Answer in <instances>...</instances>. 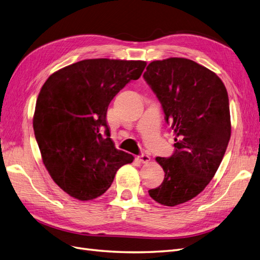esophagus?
<instances>
[{"label": "esophagus", "mask_w": 260, "mask_h": 260, "mask_svg": "<svg viewBox=\"0 0 260 260\" xmlns=\"http://www.w3.org/2000/svg\"><path fill=\"white\" fill-rule=\"evenodd\" d=\"M139 160L142 162V164H147L149 160H151V157H149L148 155H145V154H141L139 157Z\"/></svg>", "instance_id": "obj_1"}]
</instances>
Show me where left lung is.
I'll return each mask as SVG.
<instances>
[{
	"mask_svg": "<svg viewBox=\"0 0 260 260\" xmlns=\"http://www.w3.org/2000/svg\"><path fill=\"white\" fill-rule=\"evenodd\" d=\"M143 78L176 136L175 153L156 157L165 178L148 194L177 206L199 195L219 168L231 137L229 98L215 73L187 58L154 60Z\"/></svg>",
	"mask_w": 260,
	"mask_h": 260,
	"instance_id": "obj_1",
	"label": "left lung"
}]
</instances>
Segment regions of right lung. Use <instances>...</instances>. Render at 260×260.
<instances>
[{
  "mask_svg": "<svg viewBox=\"0 0 260 260\" xmlns=\"http://www.w3.org/2000/svg\"><path fill=\"white\" fill-rule=\"evenodd\" d=\"M143 60L84 59L51 75L41 88L34 130L42 160L67 194L90 201L105 193L133 156L117 149L106 121L118 92L138 80Z\"/></svg>",
  "mask_w": 260,
  "mask_h": 260,
  "instance_id": "obj_1",
  "label": "right lung"
}]
</instances>
